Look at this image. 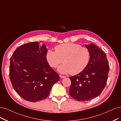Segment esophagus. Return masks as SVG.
<instances>
[{
  "mask_svg": "<svg viewBox=\"0 0 121 121\" xmlns=\"http://www.w3.org/2000/svg\"><path fill=\"white\" fill-rule=\"evenodd\" d=\"M60 76V77L61 78H65V76H62V75H60L59 76Z\"/></svg>",
  "mask_w": 121,
  "mask_h": 121,
  "instance_id": "obj_1",
  "label": "esophagus"
}]
</instances>
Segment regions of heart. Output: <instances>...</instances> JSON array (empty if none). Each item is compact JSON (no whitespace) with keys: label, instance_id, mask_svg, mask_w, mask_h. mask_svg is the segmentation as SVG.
Instances as JSON below:
<instances>
[{"label":"heart","instance_id":"obj_1","mask_svg":"<svg viewBox=\"0 0 121 121\" xmlns=\"http://www.w3.org/2000/svg\"><path fill=\"white\" fill-rule=\"evenodd\" d=\"M55 51L49 49L46 58L49 65L55 68L62 61L63 64L57 68L61 74H78L85 69L90 60L88 49L75 43H64L55 47ZM63 61H62V60Z\"/></svg>","mask_w":121,"mask_h":121}]
</instances>
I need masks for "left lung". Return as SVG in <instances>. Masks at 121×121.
Instances as JSON below:
<instances>
[{
    "label": "left lung",
    "instance_id": "obj_1",
    "mask_svg": "<svg viewBox=\"0 0 121 121\" xmlns=\"http://www.w3.org/2000/svg\"><path fill=\"white\" fill-rule=\"evenodd\" d=\"M90 53L89 63L82 72L70 77L69 94L78 101L97 97L104 89L108 79L109 65L105 53L95 44H85Z\"/></svg>",
    "mask_w": 121,
    "mask_h": 121
}]
</instances>
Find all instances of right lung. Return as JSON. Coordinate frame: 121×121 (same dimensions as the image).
Segmentation results:
<instances>
[{
  "label": "right lung",
  "instance_id": "1",
  "mask_svg": "<svg viewBox=\"0 0 121 121\" xmlns=\"http://www.w3.org/2000/svg\"><path fill=\"white\" fill-rule=\"evenodd\" d=\"M32 42L16 48L10 58L9 76L14 90L26 101L45 99L59 76L48 64L46 45Z\"/></svg>",
  "mask_w": 121,
  "mask_h": 121
}]
</instances>
